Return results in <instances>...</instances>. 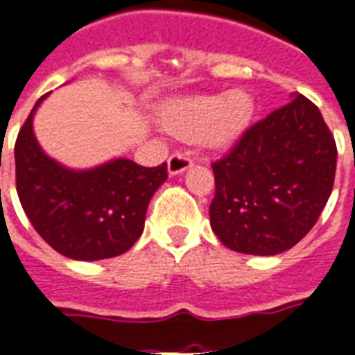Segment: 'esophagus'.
<instances>
[{"label": "esophagus", "instance_id": "1", "mask_svg": "<svg viewBox=\"0 0 355 355\" xmlns=\"http://www.w3.org/2000/svg\"><path fill=\"white\" fill-rule=\"evenodd\" d=\"M191 166H193V160L188 155H184V153H175L167 160V171H169V175H180V173H184Z\"/></svg>", "mask_w": 355, "mask_h": 355}]
</instances>
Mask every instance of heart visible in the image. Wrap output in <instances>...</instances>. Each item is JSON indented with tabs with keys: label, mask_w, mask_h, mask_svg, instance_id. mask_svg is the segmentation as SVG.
<instances>
[{
	"label": "heart",
	"mask_w": 355,
	"mask_h": 355,
	"mask_svg": "<svg viewBox=\"0 0 355 355\" xmlns=\"http://www.w3.org/2000/svg\"><path fill=\"white\" fill-rule=\"evenodd\" d=\"M252 116L250 94L232 90L173 103L164 108L160 123L180 139L200 138L210 147H228L247 130Z\"/></svg>",
	"instance_id": "b5f03b06"
}]
</instances>
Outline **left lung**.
Segmentation results:
<instances>
[{"label": "left lung", "instance_id": "left-lung-1", "mask_svg": "<svg viewBox=\"0 0 355 355\" xmlns=\"http://www.w3.org/2000/svg\"><path fill=\"white\" fill-rule=\"evenodd\" d=\"M336 166V139L322 114L297 94L211 164V230L236 252L275 256L295 247L324 210Z\"/></svg>", "mask_w": 355, "mask_h": 355}]
</instances>
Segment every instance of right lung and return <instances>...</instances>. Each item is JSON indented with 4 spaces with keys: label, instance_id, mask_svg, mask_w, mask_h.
<instances>
[{
    "label": "right lung",
    "instance_id": "obj_1",
    "mask_svg": "<svg viewBox=\"0 0 355 355\" xmlns=\"http://www.w3.org/2000/svg\"><path fill=\"white\" fill-rule=\"evenodd\" d=\"M46 96L36 101L14 145L16 191L25 216L66 258L96 261L127 252L144 232L147 206L166 182L167 164L144 167L118 158L88 171L66 169L33 134V116Z\"/></svg>",
    "mask_w": 355,
    "mask_h": 355
}]
</instances>
